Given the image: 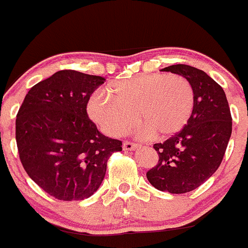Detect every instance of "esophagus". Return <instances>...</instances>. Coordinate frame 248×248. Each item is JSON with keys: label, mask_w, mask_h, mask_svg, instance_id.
<instances>
[{"label": "esophagus", "mask_w": 248, "mask_h": 248, "mask_svg": "<svg viewBox=\"0 0 248 248\" xmlns=\"http://www.w3.org/2000/svg\"><path fill=\"white\" fill-rule=\"evenodd\" d=\"M139 147H141L139 143L130 142V141H124V149H126V151H135Z\"/></svg>", "instance_id": "34e87169"}]
</instances>
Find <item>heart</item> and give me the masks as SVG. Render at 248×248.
I'll return each instance as SVG.
<instances>
[{
  "mask_svg": "<svg viewBox=\"0 0 248 248\" xmlns=\"http://www.w3.org/2000/svg\"><path fill=\"white\" fill-rule=\"evenodd\" d=\"M194 103V89L184 76L141 74L110 83L108 92H95L88 113L103 132L114 137L126 134L140 119L146 134L168 139L186 127Z\"/></svg>",
  "mask_w": 248,
  "mask_h": 248,
  "instance_id": "b5f03b06",
  "label": "heart"
}]
</instances>
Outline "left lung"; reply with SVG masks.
<instances>
[{
	"label": "left lung",
	"instance_id": "obj_1",
	"mask_svg": "<svg viewBox=\"0 0 248 248\" xmlns=\"http://www.w3.org/2000/svg\"><path fill=\"white\" fill-rule=\"evenodd\" d=\"M161 70L189 81L194 110L180 133L155 143L159 162L147 172V179L156 189L182 194L198 188L219 168L232 134V116L224 89L205 72L187 64Z\"/></svg>",
	"mask_w": 248,
	"mask_h": 248
}]
</instances>
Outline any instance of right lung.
Returning a JSON list of instances; mask_svg holds the SVG:
<instances>
[{"mask_svg":"<svg viewBox=\"0 0 248 248\" xmlns=\"http://www.w3.org/2000/svg\"><path fill=\"white\" fill-rule=\"evenodd\" d=\"M102 76L60 70L24 97L16 116V143L27 174L59 200L92 197L106 175L107 161L122 142L99 132L87 103Z\"/></svg>","mask_w":248,"mask_h":248,"instance_id":"obj_1","label":"right lung"}]
</instances>
